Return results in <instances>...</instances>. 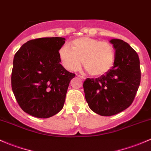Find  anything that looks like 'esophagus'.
Here are the masks:
<instances>
[{"label":"esophagus","instance_id":"esophagus-1","mask_svg":"<svg viewBox=\"0 0 151 151\" xmlns=\"http://www.w3.org/2000/svg\"><path fill=\"white\" fill-rule=\"evenodd\" d=\"M78 77H79L81 79V80H83V81H84L86 79V78L85 77H83V76H81V75H78Z\"/></svg>","mask_w":151,"mask_h":151}]
</instances>
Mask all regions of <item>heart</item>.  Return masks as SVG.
I'll list each match as a JSON object with an SVG mask.
<instances>
[{
  "label": "heart",
  "instance_id": "b5f03b06",
  "mask_svg": "<svg viewBox=\"0 0 151 151\" xmlns=\"http://www.w3.org/2000/svg\"><path fill=\"white\" fill-rule=\"evenodd\" d=\"M72 48L63 45L58 55L63 65L70 71H76L81 66L82 62L89 74L99 76L107 73L114 61V50L107 42L83 37L73 40Z\"/></svg>",
  "mask_w": 151,
  "mask_h": 151
}]
</instances>
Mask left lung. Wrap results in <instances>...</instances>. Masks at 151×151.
Instances as JSON below:
<instances>
[{"label": "left lung", "instance_id": "8db88e82", "mask_svg": "<svg viewBox=\"0 0 151 151\" xmlns=\"http://www.w3.org/2000/svg\"><path fill=\"white\" fill-rule=\"evenodd\" d=\"M110 42L116 50L114 65L97 78L83 82L86 100L89 108L101 116H111L129 107L140 83L138 55L125 42L113 39Z\"/></svg>", "mask_w": 151, "mask_h": 151}]
</instances>
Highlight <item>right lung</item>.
Masks as SVG:
<instances>
[{
    "label": "right lung",
    "instance_id": "1",
    "mask_svg": "<svg viewBox=\"0 0 151 151\" xmlns=\"http://www.w3.org/2000/svg\"><path fill=\"white\" fill-rule=\"evenodd\" d=\"M63 37H45L24 44L14 58L11 87L24 111L48 118L63 107L70 81L76 75L60 64Z\"/></svg>",
    "mask_w": 151,
    "mask_h": 151
}]
</instances>
